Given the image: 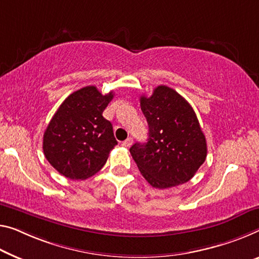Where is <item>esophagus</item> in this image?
Segmentation results:
<instances>
[{
    "mask_svg": "<svg viewBox=\"0 0 259 259\" xmlns=\"http://www.w3.org/2000/svg\"><path fill=\"white\" fill-rule=\"evenodd\" d=\"M132 143H133V139L132 138H127L125 141H122L121 145L124 147H131V146H132Z\"/></svg>",
    "mask_w": 259,
    "mask_h": 259,
    "instance_id": "obj_1",
    "label": "esophagus"
}]
</instances>
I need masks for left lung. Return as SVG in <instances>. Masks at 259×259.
Wrapping results in <instances>:
<instances>
[{
    "instance_id": "left-lung-1",
    "label": "left lung",
    "mask_w": 259,
    "mask_h": 259,
    "mask_svg": "<svg viewBox=\"0 0 259 259\" xmlns=\"http://www.w3.org/2000/svg\"><path fill=\"white\" fill-rule=\"evenodd\" d=\"M140 106L148 122V140L134 143L130 152L141 175L156 189L189 182L207 156L192 106L166 85L155 88L152 96H141Z\"/></svg>"
}]
</instances>
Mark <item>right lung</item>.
I'll use <instances>...</instances> for the list:
<instances>
[{"label":"right lung","mask_w":259,"mask_h":259,"mask_svg":"<svg viewBox=\"0 0 259 259\" xmlns=\"http://www.w3.org/2000/svg\"><path fill=\"white\" fill-rule=\"evenodd\" d=\"M113 91L102 95L95 85L70 94L44 133L42 149L53 168L69 180H87L98 172L117 145L112 124L103 111Z\"/></svg>","instance_id":"1"}]
</instances>
